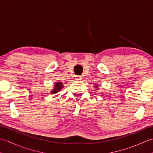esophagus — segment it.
<instances>
[{
  "label": "esophagus",
  "instance_id": "esophagus-1",
  "mask_svg": "<svg viewBox=\"0 0 153 153\" xmlns=\"http://www.w3.org/2000/svg\"><path fill=\"white\" fill-rule=\"evenodd\" d=\"M82 79H83L82 76H76V80H82Z\"/></svg>",
  "mask_w": 153,
  "mask_h": 153
}]
</instances>
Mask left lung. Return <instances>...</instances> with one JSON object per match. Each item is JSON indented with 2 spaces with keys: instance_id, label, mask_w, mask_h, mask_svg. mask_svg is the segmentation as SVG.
Instances as JSON below:
<instances>
[{
  "instance_id": "1",
  "label": "left lung",
  "mask_w": 153,
  "mask_h": 153,
  "mask_svg": "<svg viewBox=\"0 0 153 153\" xmlns=\"http://www.w3.org/2000/svg\"><path fill=\"white\" fill-rule=\"evenodd\" d=\"M95 85H95V86H94V87H95V89H96V90H97V89H98V87H99V86H98V85H97V84H95Z\"/></svg>"
}]
</instances>
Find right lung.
<instances>
[{
	"label": "right lung",
	"mask_w": 153,
	"mask_h": 153,
	"mask_svg": "<svg viewBox=\"0 0 153 153\" xmlns=\"http://www.w3.org/2000/svg\"><path fill=\"white\" fill-rule=\"evenodd\" d=\"M63 83L62 82H55L54 85V88L51 90V93L52 94H54V93H56L58 91H60L63 88Z\"/></svg>",
	"instance_id": "obj_1"
}]
</instances>
